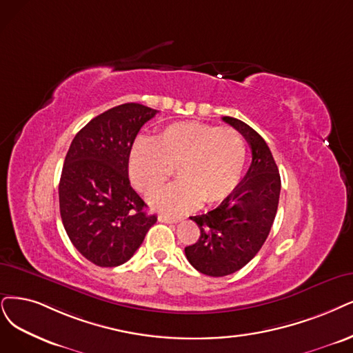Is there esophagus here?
Segmentation results:
<instances>
[{"label":"esophagus","mask_w":353,"mask_h":353,"mask_svg":"<svg viewBox=\"0 0 353 353\" xmlns=\"http://www.w3.org/2000/svg\"><path fill=\"white\" fill-rule=\"evenodd\" d=\"M159 221H161V223L176 224V223H179L180 218H177V216H170V215H164V214H160V215H159Z\"/></svg>","instance_id":"1"}]
</instances>
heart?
I'll return each instance as SVG.
<instances>
[{"instance_id":"b5f03b06","label":"heart","mask_w":353,"mask_h":353,"mask_svg":"<svg viewBox=\"0 0 353 353\" xmlns=\"http://www.w3.org/2000/svg\"><path fill=\"white\" fill-rule=\"evenodd\" d=\"M247 161L245 141L239 130L199 122L164 128L155 139L138 138L129 152L134 186L151 198L173 174L180 179L151 203L157 210L181 214L201 202L224 201L237 188Z\"/></svg>"}]
</instances>
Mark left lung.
I'll return each instance as SVG.
<instances>
[{"instance_id": "1", "label": "left lung", "mask_w": 353, "mask_h": 353, "mask_svg": "<svg viewBox=\"0 0 353 353\" xmlns=\"http://www.w3.org/2000/svg\"><path fill=\"white\" fill-rule=\"evenodd\" d=\"M252 148V164L244 179L218 208L190 216L201 230L199 240L185 247L189 263L208 276H227L240 270L262 249L275 221L281 176L265 139L253 128L224 116Z\"/></svg>"}]
</instances>
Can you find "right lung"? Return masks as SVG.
Returning <instances> with one entry per match:
<instances>
[{"mask_svg":"<svg viewBox=\"0 0 353 353\" xmlns=\"http://www.w3.org/2000/svg\"><path fill=\"white\" fill-rule=\"evenodd\" d=\"M157 110L125 103L91 119L75 135L59 180V211L71 243L100 268L123 265L139 249L157 216L128 176L129 152Z\"/></svg>","mask_w":353,"mask_h":353,"instance_id":"1","label":"right lung"}]
</instances>
